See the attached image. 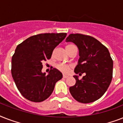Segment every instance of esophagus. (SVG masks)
Wrapping results in <instances>:
<instances>
[{
  "mask_svg": "<svg viewBox=\"0 0 123 123\" xmlns=\"http://www.w3.org/2000/svg\"><path fill=\"white\" fill-rule=\"evenodd\" d=\"M68 76H67V75H63V78H64V79H66V78H68Z\"/></svg>",
  "mask_w": 123,
  "mask_h": 123,
  "instance_id": "obj_1",
  "label": "esophagus"
}]
</instances>
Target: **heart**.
Here are the masks:
<instances>
[{
  "mask_svg": "<svg viewBox=\"0 0 123 123\" xmlns=\"http://www.w3.org/2000/svg\"><path fill=\"white\" fill-rule=\"evenodd\" d=\"M73 45V44H68L67 46H66V48H69ZM56 68L58 70H59L61 72H62L64 74H68L71 71L72 66L70 65V64H58L56 65Z\"/></svg>",
  "mask_w": 123,
  "mask_h": 123,
  "instance_id": "obj_1",
  "label": "heart"
}]
</instances>
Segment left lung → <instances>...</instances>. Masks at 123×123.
Here are the masks:
<instances>
[{
  "mask_svg": "<svg viewBox=\"0 0 123 123\" xmlns=\"http://www.w3.org/2000/svg\"><path fill=\"white\" fill-rule=\"evenodd\" d=\"M66 42L74 43L79 50L80 59L75 73L85 76L69 87L71 96L77 101L89 103L96 101L105 94L110 86L113 73V61L109 50L98 40L90 36L71 34Z\"/></svg>",
  "mask_w": 123,
  "mask_h": 123,
  "instance_id": "obj_1",
  "label": "left lung"
}]
</instances>
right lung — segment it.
I'll use <instances>...</instances> for the list:
<instances>
[{
  "instance_id": "obj_1",
  "label": "right lung",
  "mask_w": 123,
  "mask_h": 123,
  "mask_svg": "<svg viewBox=\"0 0 123 123\" xmlns=\"http://www.w3.org/2000/svg\"><path fill=\"white\" fill-rule=\"evenodd\" d=\"M66 33L39 34L29 37L16 47L11 60V74L23 96L33 102L46 99L56 82L62 78L58 69L43 73V62L50 59L54 48L63 41Z\"/></svg>"
}]
</instances>
